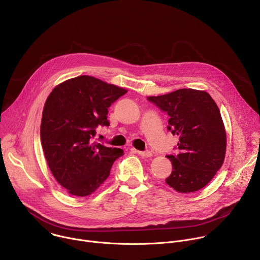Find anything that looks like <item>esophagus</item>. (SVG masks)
<instances>
[{
	"label": "esophagus",
	"instance_id": "esophagus-1",
	"mask_svg": "<svg viewBox=\"0 0 260 260\" xmlns=\"http://www.w3.org/2000/svg\"><path fill=\"white\" fill-rule=\"evenodd\" d=\"M135 151H136V153H138L139 155H141V157H146V158H148V157H151V155H152L151 151H149V150H144V151L135 150Z\"/></svg>",
	"mask_w": 260,
	"mask_h": 260
}]
</instances>
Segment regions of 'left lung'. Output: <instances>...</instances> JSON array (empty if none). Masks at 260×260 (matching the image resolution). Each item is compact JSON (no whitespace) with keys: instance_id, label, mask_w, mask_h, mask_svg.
Returning a JSON list of instances; mask_svg holds the SVG:
<instances>
[{"instance_id":"1","label":"left lung","mask_w":260,"mask_h":260,"mask_svg":"<svg viewBox=\"0 0 260 260\" xmlns=\"http://www.w3.org/2000/svg\"><path fill=\"white\" fill-rule=\"evenodd\" d=\"M147 100L169 116L167 129L179 136L177 152L167 155L172 172L166 183L185 193L203 188L223 164L226 134L219 109L205 91L179 89Z\"/></svg>"}]
</instances>
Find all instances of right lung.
<instances>
[{
  "mask_svg": "<svg viewBox=\"0 0 260 260\" xmlns=\"http://www.w3.org/2000/svg\"><path fill=\"white\" fill-rule=\"evenodd\" d=\"M127 90L94 77L80 76L56 86L42 115L41 142L48 166L68 192H94L124 150L108 147L94 137L98 126H110L109 108Z\"/></svg>",
  "mask_w": 260,
  "mask_h": 260,
  "instance_id": "add662e5",
  "label": "right lung"
}]
</instances>
